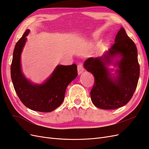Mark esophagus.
Segmentation results:
<instances>
[{"label": "esophagus", "mask_w": 149, "mask_h": 149, "mask_svg": "<svg viewBox=\"0 0 149 149\" xmlns=\"http://www.w3.org/2000/svg\"><path fill=\"white\" fill-rule=\"evenodd\" d=\"M83 70H84V68H83L82 63H79L78 65V74H80L83 71Z\"/></svg>", "instance_id": "34e87169"}]
</instances>
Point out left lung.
<instances>
[{
  "label": "left lung",
  "instance_id": "1",
  "mask_svg": "<svg viewBox=\"0 0 149 149\" xmlns=\"http://www.w3.org/2000/svg\"><path fill=\"white\" fill-rule=\"evenodd\" d=\"M119 54L122 58L116 71L118 77L113 81L106 65L112 57ZM84 68L94 76L91 99L94 105L102 109H116L125 105L136 91L140 74L137 49L134 42L121 27L115 42L105 54L97 58H89Z\"/></svg>",
  "mask_w": 149,
  "mask_h": 149
}]
</instances>
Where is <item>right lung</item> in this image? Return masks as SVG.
<instances>
[{"label": "right lung", "instance_id": "right-lung-1", "mask_svg": "<svg viewBox=\"0 0 149 149\" xmlns=\"http://www.w3.org/2000/svg\"><path fill=\"white\" fill-rule=\"evenodd\" d=\"M29 33V30L25 31L13 50L10 68L13 85L26 107L38 112H51L63 102L67 86L78 75L77 66L58 65L45 83L40 85L31 84L24 77L20 68L21 52Z\"/></svg>", "mask_w": 149, "mask_h": 149}]
</instances>
